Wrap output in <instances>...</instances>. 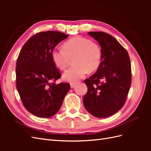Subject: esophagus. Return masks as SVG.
Returning <instances> with one entry per match:
<instances>
[{
	"instance_id": "1",
	"label": "esophagus",
	"mask_w": 151,
	"mask_h": 151,
	"mask_svg": "<svg viewBox=\"0 0 151 151\" xmlns=\"http://www.w3.org/2000/svg\"><path fill=\"white\" fill-rule=\"evenodd\" d=\"M76 83H70V87H71V88H74V87L76 86Z\"/></svg>"
}]
</instances>
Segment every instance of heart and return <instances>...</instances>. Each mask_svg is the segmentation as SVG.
I'll use <instances>...</instances> for the list:
<instances>
[{
	"label": "heart",
	"instance_id": "heart-1",
	"mask_svg": "<svg viewBox=\"0 0 151 151\" xmlns=\"http://www.w3.org/2000/svg\"><path fill=\"white\" fill-rule=\"evenodd\" d=\"M74 65L65 71L64 81L74 83L84 77L87 72L96 70L101 63L102 51L99 45L88 38L75 37L68 40L63 47H56L52 52L53 63L64 69L74 58Z\"/></svg>",
	"mask_w": 151,
	"mask_h": 151
}]
</instances>
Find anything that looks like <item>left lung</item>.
I'll list each match as a JSON object with an SVG mask.
<instances>
[{"label":"left lung","instance_id":"1","mask_svg":"<svg viewBox=\"0 0 151 151\" xmlns=\"http://www.w3.org/2000/svg\"><path fill=\"white\" fill-rule=\"evenodd\" d=\"M100 45L101 63L94 74L84 81L88 93L83 98L84 107L97 118H106L123 106L130 89L132 73L127 50L112 36L104 32L91 31Z\"/></svg>","mask_w":151,"mask_h":151}]
</instances>
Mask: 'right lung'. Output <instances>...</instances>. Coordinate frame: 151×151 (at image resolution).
<instances>
[{
    "label": "right lung",
    "instance_id": "obj_1",
    "mask_svg": "<svg viewBox=\"0 0 151 151\" xmlns=\"http://www.w3.org/2000/svg\"><path fill=\"white\" fill-rule=\"evenodd\" d=\"M68 36L56 31L36 33L18 56L17 89L25 108L36 116L49 118L56 114L70 89L68 83H55L61 76L52 58V50Z\"/></svg>",
    "mask_w": 151,
    "mask_h": 151
}]
</instances>
